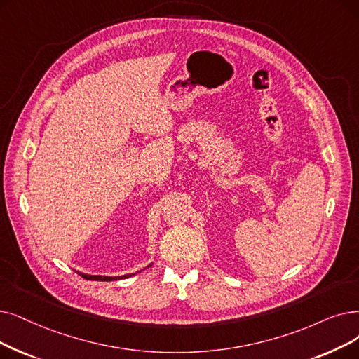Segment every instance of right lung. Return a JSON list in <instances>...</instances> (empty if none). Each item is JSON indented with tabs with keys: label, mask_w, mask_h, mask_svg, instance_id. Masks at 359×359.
<instances>
[{
	"label": "right lung",
	"mask_w": 359,
	"mask_h": 359,
	"mask_svg": "<svg viewBox=\"0 0 359 359\" xmlns=\"http://www.w3.org/2000/svg\"><path fill=\"white\" fill-rule=\"evenodd\" d=\"M83 278H86V280H97V282H111V280H118V278H124L126 276H123V277H107V276H89V274H82V273H79ZM130 276V274H129Z\"/></svg>",
	"instance_id": "1"
}]
</instances>
